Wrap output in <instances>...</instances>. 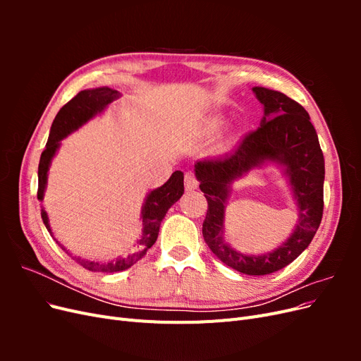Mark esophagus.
I'll return each mask as SVG.
<instances>
[{
	"instance_id": "esophagus-1",
	"label": "esophagus",
	"mask_w": 361,
	"mask_h": 361,
	"mask_svg": "<svg viewBox=\"0 0 361 361\" xmlns=\"http://www.w3.org/2000/svg\"><path fill=\"white\" fill-rule=\"evenodd\" d=\"M185 190L187 191H194V190H197V187H199V182H197V179H195V176L192 173H187L185 174Z\"/></svg>"
}]
</instances>
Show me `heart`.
<instances>
[{"label": "heart", "instance_id": "b5f03b06", "mask_svg": "<svg viewBox=\"0 0 361 361\" xmlns=\"http://www.w3.org/2000/svg\"><path fill=\"white\" fill-rule=\"evenodd\" d=\"M223 125H224V118L221 116H211V117L204 118L203 122H202V133L204 135H207V137H212V135H215L218 133V130L223 128ZM232 145H233V141L232 140H227L226 143L221 145V150L228 149Z\"/></svg>", "mask_w": 361, "mask_h": 361}]
</instances>
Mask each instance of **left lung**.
Segmentation results:
<instances>
[{
    "label": "left lung",
    "mask_w": 361,
    "mask_h": 361,
    "mask_svg": "<svg viewBox=\"0 0 361 361\" xmlns=\"http://www.w3.org/2000/svg\"><path fill=\"white\" fill-rule=\"evenodd\" d=\"M264 105L260 126L223 158L197 161L195 178L207 200L203 238L223 264L247 276H267L288 267L309 247L324 211L325 164L309 113L286 94L253 87ZM265 163L282 167L299 207V221L277 249L262 255L241 254L224 238L226 200L233 182Z\"/></svg>",
    "instance_id": "obj_1"
}]
</instances>
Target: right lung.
<instances>
[{"label": "right lung", "mask_w": 361, "mask_h": 361, "mask_svg": "<svg viewBox=\"0 0 361 361\" xmlns=\"http://www.w3.org/2000/svg\"><path fill=\"white\" fill-rule=\"evenodd\" d=\"M120 93L117 90L110 89V87H97V89H87L80 92L75 97L64 105L61 110L57 113L56 118H54L48 143L45 150L42 152L40 162H39V188H37V199L43 202V195H45L47 183H48V171L51 167L52 158L56 157L57 150L60 149V141L66 138L76 129H80L82 125H85L89 120H92L94 116L101 114L105 108L110 105L113 101L118 99ZM183 194V173L180 170L174 171L170 179L162 185V187L149 191L146 195L145 203L141 206V215L140 220L143 223V228H141V236L137 239L138 251L135 253H130L123 257H117L113 260H89L82 259L80 256H73L71 251L61 245L56 238H54L52 228L49 224V218L45 211V207L40 206V215L43 224L47 226L49 235L56 239V243L61 247L63 251L75 260L78 262L81 267L89 271H97V272H117L123 271L133 267L134 264L146 255V251L155 244L158 233H159V226L161 221L166 216L167 211L170 207L176 203Z\"/></svg>", "instance_id": "obj_1"}]
</instances>
